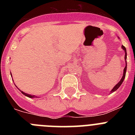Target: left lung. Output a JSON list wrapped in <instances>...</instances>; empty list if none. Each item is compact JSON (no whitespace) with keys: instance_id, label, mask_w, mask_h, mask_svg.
Masks as SVG:
<instances>
[{"instance_id":"left-lung-1","label":"left lung","mask_w":135,"mask_h":135,"mask_svg":"<svg viewBox=\"0 0 135 135\" xmlns=\"http://www.w3.org/2000/svg\"><path fill=\"white\" fill-rule=\"evenodd\" d=\"M122 49H123L124 51V52H125L124 59H125V61H126V65H125V68H124V69L123 76H122V77L121 80H120V82H118V83H117V84H116V85H115V86H114V88H113V89H112V90H111L110 93H114V91H115V90H116L117 89H118L119 87H120V86H121V84H122V82H123L124 80L125 76H126V69H127V64H126V57H127V53H126V48H125V47L123 46V45L122 46Z\"/></svg>"}]
</instances>
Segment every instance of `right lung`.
I'll return each instance as SVG.
<instances>
[{"instance_id": "right-lung-1", "label": "right lung", "mask_w": 135, "mask_h": 135, "mask_svg": "<svg viewBox=\"0 0 135 135\" xmlns=\"http://www.w3.org/2000/svg\"><path fill=\"white\" fill-rule=\"evenodd\" d=\"M11 76H12L11 73ZM17 89H18V88H17ZM19 89V90H20V89ZM20 90V91H21V93L22 94H23V95H24L25 96L27 97H29V98H38V97L35 96V95H29V94H27V93H24V92H23V91H22V90Z\"/></svg>"}]
</instances>
